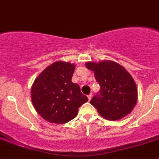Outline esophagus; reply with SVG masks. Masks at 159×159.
I'll use <instances>...</instances> for the list:
<instances>
[{"mask_svg": "<svg viewBox=\"0 0 159 159\" xmlns=\"http://www.w3.org/2000/svg\"><path fill=\"white\" fill-rule=\"evenodd\" d=\"M88 98H89V100L90 101L91 99V98H92V94H90L88 95Z\"/></svg>", "mask_w": 159, "mask_h": 159, "instance_id": "obj_1", "label": "esophagus"}]
</instances>
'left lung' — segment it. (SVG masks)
I'll list each match as a JSON object with an SVG mask.
<instances>
[{
    "label": "left lung",
    "mask_w": 159,
    "mask_h": 159,
    "mask_svg": "<svg viewBox=\"0 0 159 159\" xmlns=\"http://www.w3.org/2000/svg\"><path fill=\"white\" fill-rule=\"evenodd\" d=\"M100 85V91L90 101L104 118L115 121L129 115L137 102V87L132 77L121 65L111 61L88 62Z\"/></svg>",
    "instance_id": "8db88e82"
}]
</instances>
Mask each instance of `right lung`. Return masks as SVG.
Masks as SVG:
<instances>
[{"mask_svg":"<svg viewBox=\"0 0 159 159\" xmlns=\"http://www.w3.org/2000/svg\"><path fill=\"white\" fill-rule=\"evenodd\" d=\"M75 66L69 62L57 61L45 68L31 88L35 110L46 121L65 124L76 117L78 108L89 98L80 86L71 81Z\"/></svg>","mask_w":159,"mask_h":159,"instance_id":"obj_1","label":"right lung"}]
</instances>
